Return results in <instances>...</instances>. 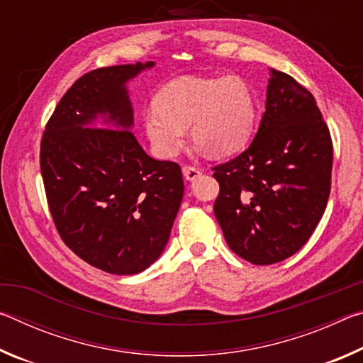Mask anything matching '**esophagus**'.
Masks as SVG:
<instances>
[{"label": "esophagus", "mask_w": 363, "mask_h": 363, "mask_svg": "<svg viewBox=\"0 0 363 363\" xmlns=\"http://www.w3.org/2000/svg\"><path fill=\"white\" fill-rule=\"evenodd\" d=\"M182 173H184V177H186L187 181H195L196 177L201 174V171L199 168H195V167H184Z\"/></svg>", "instance_id": "obj_1"}]
</instances>
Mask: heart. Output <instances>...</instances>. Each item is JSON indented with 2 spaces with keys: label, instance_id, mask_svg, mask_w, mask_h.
I'll use <instances>...</instances> for the list:
<instances>
[{
  "label": "heart",
  "instance_id": "b5f03b06",
  "mask_svg": "<svg viewBox=\"0 0 363 363\" xmlns=\"http://www.w3.org/2000/svg\"><path fill=\"white\" fill-rule=\"evenodd\" d=\"M256 104L243 78L184 77L158 91L155 106L144 112V128L153 150L174 157L186 133L199 149L213 157H229L248 144L255 128Z\"/></svg>",
  "mask_w": 363,
  "mask_h": 363
}]
</instances>
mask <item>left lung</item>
Listing matches in <instances>:
<instances>
[{"label":"left lung","mask_w":363,"mask_h":363,"mask_svg":"<svg viewBox=\"0 0 363 363\" xmlns=\"http://www.w3.org/2000/svg\"><path fill=\"white\" fill-rule=\"evenodd\" d=\"M333 144L317 102L284 72L270 70L266 112L253 143L214 167V216L233 253L256 266L286 259L322 219Z\"/></svg>","instance_id":"8db88e82"}]
</instances>
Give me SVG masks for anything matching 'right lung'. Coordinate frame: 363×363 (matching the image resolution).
<instances>
[{
  "instance_id": "right-lung-1",
  "label": "right lung",
  "mask_w": 363,
  "mask_h": 363,
  "mask_svg": "<svg viewBox=\"0 0 363 363\" xmlns=\"http://www.w3.org/2000/svg\"><path fill=\"white\" fill-rule=\"evenodd\" d=\"M153 62L84 73L62 96L43 133L40 167L60 238L78 257L133 275L167 247L184 181L174 162L147 155L130 131L126 83ZM102 118L104 125L88 124Z\"/></svg>"
}]
</instances>
